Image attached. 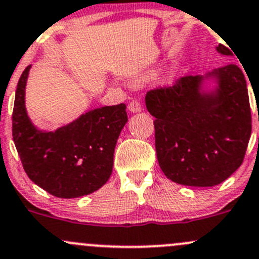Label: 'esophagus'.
I'll list each match as a JSON object with an SVG mask.
<instances>
[{
  "label": "esophagus",
  "mask_w": 259,
  "mask_h": 259,
  "mask_svg": "<svg viewBox=\"0 0 259 259\" xmlns=\"http://www.w3.org/2000/svg\"><path fill=\"white\" fill-rule=\"evenodd\" d=\"M127 108H129V110L132 111V113H140L141 111V105L138 100H132V102L129 103V105H127Z\"/></svg>",
  "instance_id": "1"
}]
</instances>
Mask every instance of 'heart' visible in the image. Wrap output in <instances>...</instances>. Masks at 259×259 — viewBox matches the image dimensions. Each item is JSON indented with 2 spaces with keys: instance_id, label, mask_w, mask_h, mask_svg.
<instances>
[{
  "instance_id": "heart-1",
  "label": "heart",
  "mask_w": 259,
  "mask_h": 259,
  "mask_svg": "<svg viewBox=\"0 0 259 259\" xmlns=\"http://www.w3.org/2000/svg\"><path fill=\"white\" fill-rule=\"evenodd\" d=\"M154 74H155V70H150V72L146 73L145 75H141L140 79H148L149 77H152V75H154Z\"/></svg>"
}]
</instances>
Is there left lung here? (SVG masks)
Returning <instances> with one entry per match:
<instances>
[{
    "instance_id": "1",
    "label": "left lung",
    "mask_w": 259,
    "mask_h": 259,
    "mask_svg": "<svg viewBox=\"0 0 259 259\" xmlns=\"http://www.w3.org/2000/svg\"><path fill=\"white\" fill-rule=\"evenodd\" d=\"M216 51L233 57L222 45ZM145 104L156 118L157 161L171 181L212 187L241 166L252 125L247 83L236 64L150 91Z\"/></svg>"
}]
</instances>
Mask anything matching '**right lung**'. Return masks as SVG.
I'll use <instances>...</instances> for the list:
<instances>
[{
	"mask_svg": "<svg viewBox=\"0 0 259 259\" xmlns=\"http://www.w3.org/2000/svg\"><path fill=\"white\" fill-rule=\"evenodd\" d=\"M32 65L22 73L16 91L12 135L28 178L48 194L75 198L107 184L114 150L127 121L124 103L87 111L53 132L37 127L26 109V85Z\"/></svg>",
	"mask_w": 259,
	"mask_h": 259,
	"instance_id": "add662e5",
	"label": "right lung"
}]
</instances>
